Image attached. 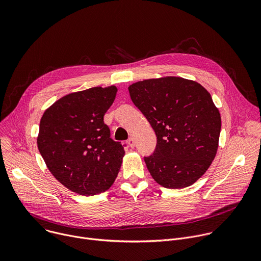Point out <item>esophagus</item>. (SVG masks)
<instances>
[{"mask_svg":"<svg viewBox=\"0 0 261 261\" xmlns=\"http://www.w3.org/2000/svg\"><path fill=\"white\" fill-rule=\"evenodd\" d=\"M127 142H128V145H129L130 147H134V146H135V141H134V138H133V137H130Z\"/></svg>","mask_w":261,"mask_h":261,"instance_id":"obj_1","label":"esophagus"}]
</instances>
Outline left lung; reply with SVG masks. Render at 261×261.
Returning a JSON list of instances; mask_svg holds the SVG:
<instances>
[{
    "label": "left lung",
    "instance_id": "obj_1",
    "mask_svg": "<svg viewBox=\"0 0 261 261\" xmlns=\"http://www.w3.org/2000/svg\"><path fill=\"white\" fill-rule=\"evenodd\" d=\"M128 90L157 136L154 154L144 158L152 177L168 189L193 185L219 146L221 116L211 94L194 81L175 76L144 80Z\"/></svg>",
    "mask_w": 261,
    "mask_h": 261
}]
</instances>
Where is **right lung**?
Masks as SVG:
<instances>
[{
  "instance_id": "1",
  "label": "right lung",
  "mask_w": 261,
  "mask_h": 261,
  "mask_svg": "<svg viewBox=\"0 0 261 261\" xmlns=\"http://www.w3.org/2000/svg\"><path fill=\"white\" fill-rule=\"evenodd\" d=\"M117 92L110 86L70 93L51 104L40 120L38 150L51 174L72 192L96 195L117 178L125 151L110 138L103 122Z\"/></svg>"
}]
</instances>
